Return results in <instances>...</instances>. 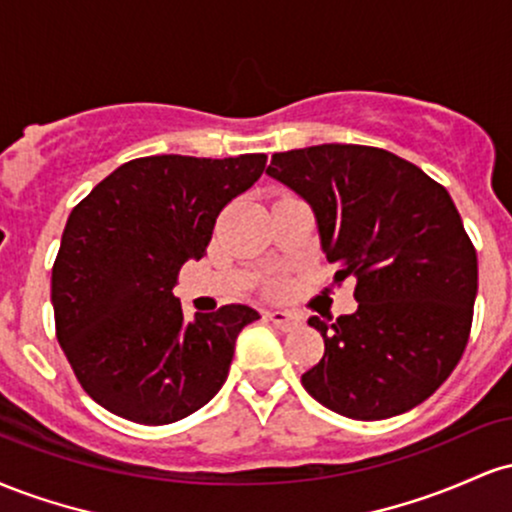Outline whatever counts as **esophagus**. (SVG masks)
<instances>
[{
	"label": "esophagus",
	"mask_w": 512,
	"mask_h": 512,
	"mask_svg": "<svg viewBox=\"0 0 512 512\" xmlns=\"http://www.w3.org/2000/svg\"><path fill=\"white\" fill-rule=\"evenodd\" d=\"M264 315H267V320L272 322V325H276L279 330H284V332H291L293 327L301 325V317L293 315V313H286V310H267Z\"/></svg>",
	"instance_id": "obj_1"
}]
</instances>
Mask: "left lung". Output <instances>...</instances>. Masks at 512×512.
Instances as JSON below:
<instances>
[{
	"instance_id": "1",
	"label": "left lung",
	"mask_w": 512,
	"mask_h": 512,
	"mask_svg": "<svg viewBox=\"0 0 512 512\" xmlns=\"http://www.w3.org/2000/svg\"><path fill=\"white\" fill-rule=\"evenodd\" d=\"M267 175L310 204L334 281L356 279V313L308 320L325 339L301 378L308 395L358 421L414 409L462 358L477 298V250L448 190L358 144L274 154Z\"/></svg>"
}]
</instances>
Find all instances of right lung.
<instances>
[{"instance_id": "right-lung-1", "label": "right lung", "mask_w": 512, "mask_h": 512, "mask_svg": "<svg viewBox=\"0 0 512 512\" xmlns=\"http://www.w3.org/2000/svg\"><path fill=\"white\" fill-rule=\"evenodd\" d=\"M264 166V154L134 158L72 209L52 267L57 342L103 409L173 424L226 383L238 334L260 313L231 303L185 322L173 286Z\"/></svg>"}]
</instances>
